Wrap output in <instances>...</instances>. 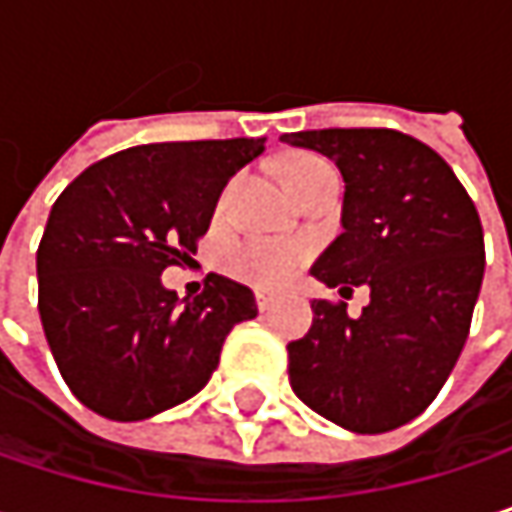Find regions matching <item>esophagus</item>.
Segmentation results:
<instances>
[{"label": "esophagus", "mask_w": 512, "mask_h": 512, "mask_svg": "<svg viewBox=\"0 0 512 512\" xmlns=\"http://www.w3.org/2000/svg\"><path fill=\"white\" fill-rule=\"evenodd\" d=\"M272 302H275L272 296H266V293H257V308H260V311H269V308H272Z\"/></svg>", "instance_id": "obj_1"}]
</instances>
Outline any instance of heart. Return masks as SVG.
<instances>
[{
    "instance_id": "obj_1",
    "label": "heart",
    "mask_w": 512,
    "mask_h": 512,
    "mask_svg": "<svg viewBox=\"0 0 512 512\" xmlns=\"http://www.w3.org/2000/svg\"><path fill=\"white\" fill-rule=\"evenodd\" d=\"M329 168V159L317 154H290L278 162V174L290 192L308 183L317 171ZM308 249L296 240H275V237H252L225 252V269L260 290L281 287L305 260Z\"/></svg>"
}]
</instances>
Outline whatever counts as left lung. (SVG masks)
Wrapping results in <instances>:
<instances>
[{"label": "left lung", "mask_w": 512, "mask_h": 512, "mask_svg": "<svg viewBox=\"0 0 512 512\" xmlns=\"http://www.w3.org/2000/svg\"><path fill=\"white\" fill-rule=\"evenodd\" d=\"M335 159L344 174V234L311 275L350 296L370 287L361 317L314 299L305 338L287 344L296 397L353 433H388L418 418L460 358L483 281L474 201L430 145L388 127L284 133Z\"/></svg>", "instance_id": "obj_1"}]
</instances>
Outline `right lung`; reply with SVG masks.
<instances>
[{
    "instance_id": "obj_1",
    "label": "right lung",
    "mask_w": 512,
    "mask_h": 512,
    "mask_svg": "<svg viewBox=\"0 0 512 512\" xmlns=\"http://www.w3.org/2000/svg\"><path fill=\"white\" fill-rule=\"evenodd\" d=\"M266 139L139 145L88 165L52 204L38 311L61 379L91 412L142 421L198 394L255 293L207 275L177 299L159 275L207 234L225 183Z\"/></svg>"
}]
</instances>
